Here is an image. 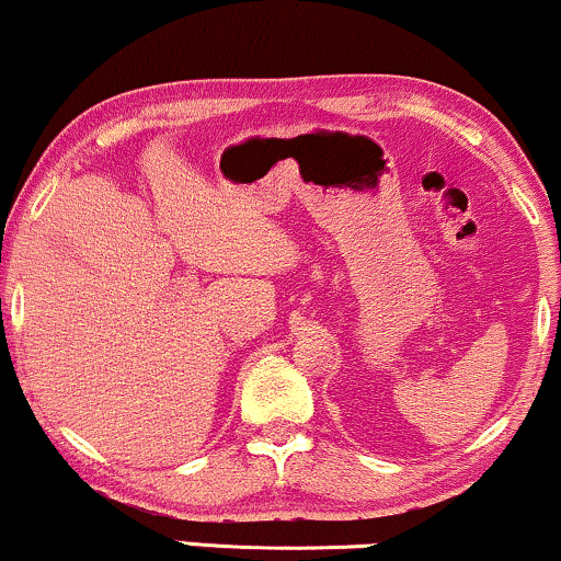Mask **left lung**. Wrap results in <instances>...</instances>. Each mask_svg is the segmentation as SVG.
Here are the masks:
<instances>
[{
	"label": "left lung",
	"mask_w": 561,
	"mask_h": 561,
	"mask_svg": "<svg viewBox=\"0 0 561 561\" xmlns=\"http://www.w3.org/2000/svg\"><path fill=\"white\" fill-rule=\"evenodd\" d=\"M559 317H561V300H559Z\"/></svg>",
	"instance_id": "1"
}]
</instances>
